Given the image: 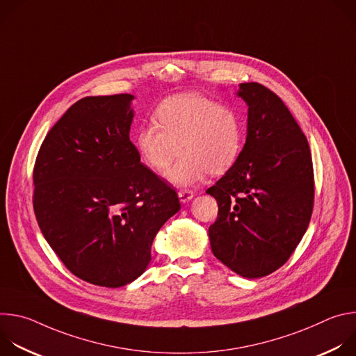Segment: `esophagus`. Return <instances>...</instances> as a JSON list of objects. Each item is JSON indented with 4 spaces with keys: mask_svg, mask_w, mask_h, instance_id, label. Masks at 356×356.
Returning <instances> with one entry per match:
<instances>
[{
    "mask_svg": "<svg viewBox=\"0 0 356 356\" xmlns=\"http://www.w3.org/2000/svg\"><path fill=\"white\" fill-rule=\"evenodd\" d=\"M194 197V194H193V191H190V190H181V191H179V198H180V201L183 202H187V201H190L191 198Z\"/></svg>",
    "mask_w": 356,
    "mask_h": 356,
    "instance_id": "34e87169",
    "label": "esophagus"
}]
</instances>
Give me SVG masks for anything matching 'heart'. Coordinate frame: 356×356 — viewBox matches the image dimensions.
<instances>
[{
  "label": "heart",
  "instance_id": "1",
  "mask_svg": "<svg viewBox=\"0 0 356 356\" xmlns=\"http://www.w3.org/2000/svg\"><path fill=\"white\" fill-rule=\"evenodd\" d=\"M155 124L136 131L135 145L142 162L158 173L176 156L180 161L166 180L176 187H191L228 172L241 152V124L235 110L216 99L184 92L166 98L155 111Z\"/></svg>",
  "mask_w": 356,
  "mask_h": 356
}]
</instances>
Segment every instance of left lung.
<instances>
[{
  "mask_svg": "<svg viewBox=\"0 0 356 356\" xmlns=\"http://www.w3.org/2000/svg\"><path fill=\"white\" fill-rule=\"evenodd\" d=\"M236 95L248 106L246 142L207 190L218 202L209 236L218 261L257 279L283 266L306 234L314 173L307 138L283 101L259 83L239 84Z\"/></svg>",
  "mask_w": 356,
  "mask_h": 356,
  "instance_id": "8db88e82",
  "label": "left lung"
}]
</instances>
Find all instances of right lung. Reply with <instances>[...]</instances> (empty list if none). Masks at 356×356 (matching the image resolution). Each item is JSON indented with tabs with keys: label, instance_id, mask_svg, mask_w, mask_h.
<instances>
[{
	"label": "right lung",
	"instance_id": "right-lung-1",
	"mask_svg": "<svg viewBox=\"0 0 356 356\" xmlns=\"http://www.w3.org/2000/svg\"><path fill=\"white\" fill-rule=\"evenodd\" d=\"M132 94L86 97L46 135L33 169L39 228L81 280L121 287L150 262L177 193L140 163L129 140Z\"/></svg>",
	"mask_w": 356,
	"mask_h": 356
}]
</instances>
